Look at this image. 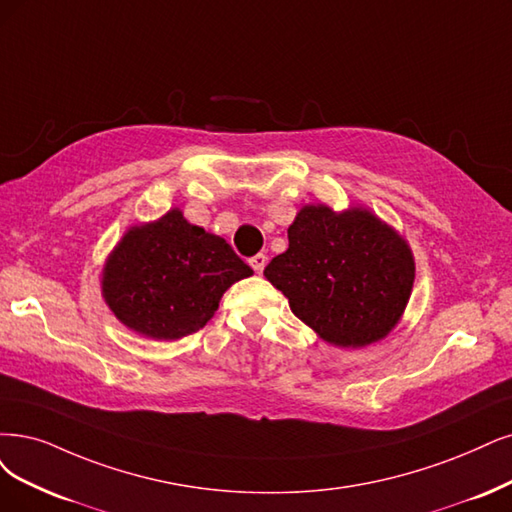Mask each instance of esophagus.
<instances>
[{"label": "esophagus", "mask_w": 512, "mask_h": 512, "mask_svg": "<svg viewBox=\"0 0 512 512\" xmlns=\"http://www.w3.org/2000/svg\"><path fill=\"white\" fill-rule=\"evenodd\" d=\"M249 263H251V268H253L257 274H261V272H263V268H266L268 257L263 255V253H257L255 257H251V259H249Z\"/></svg>", "instance_id": "esophagus-1"}]
</instances>
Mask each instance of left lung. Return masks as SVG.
<instances>
[{"instance_id": "8db88e82", "label": "left lung", "mask_w": 512, "mask_h": 512, "mask_svg": "<svg viewBox=\"0 0 512 512\" xmlns=\"http://www.w3.org/2000/svg\"><path fill=\"white\" fill-rule=\"evenodd\" d=\"M289 249L263 270L323 342L365 348L403 318L415 280L409 242L365 206H301Z\"/></svg>"}]
</instances>
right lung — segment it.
<instances>
[{
    "label": "right lung",
    "mask_w": 512,
    "mask_h": 512,
    "mask_svg": "<svg viewBox=\"0 0 512 512\" xmlns=\"http://www.w3.org/2000/svg\"><path fill=\"white\" fill-rule=\"evenodd\" d=\"M253 270L221 236L189 223L181 208L132 225L101 272L105 304L149 339H181L211 320L223 293Z\"/></svg>",
    "instance_id": "right-lung-1"
}]
</instances>
